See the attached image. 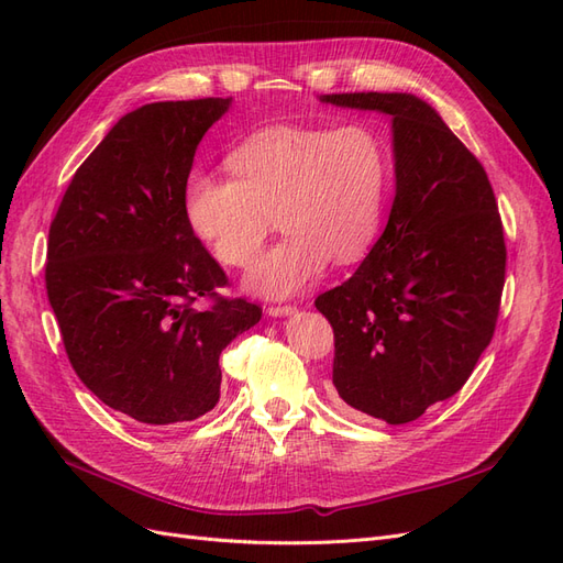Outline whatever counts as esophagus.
I'll use <instances>...</instances> for the list:
<instances>
[{"instance_id": "34e87169", "label": "esophagus", "mask_w": 563, "mask_h": 563, "mask_svg": "<svg viewBox=\"0 0 563 563\" xmlns=\"http://www.w3.org/2000/svg\"><path fill=\"white\" fill-rule=\"evenodd\" d=\"M294 312H296V305H269L267 308L269 317H288Z\"/></svg>"}]
</instances>
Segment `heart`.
<instances>
[{"mask_svg": "<svg viewBox=\"0 0 563 563\" xmlns=\"http://www.w3.org/2000/svg\"><path fill=\"white\" fill-rule=\"evenodd\" d=\"M230 176L195 172L185 185V216L220 263L249 267L269 232L284 240L263 255L249 286L291 296L331 258L362 261L380 230L389 155L366 124L275 126L251 135L228 157Z\"/></svg>", "mask_w": 563, "mask_h": 563, "instance_id": "b5f03b06", "label": "heart"}]
</instances>
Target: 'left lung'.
I'll return each instance as SVG.
<instances>
[{
	"label": "left lung",
	"mask_w": 563,
	"mask_h": 563,
	"mask_svg": "<svg viewBox=\"0 0 563 563\" xmlns=\"http://www.w3.org/2000/svg\"><path fill=\"white\" fill-rule=\"evenodd\" d=\"M391 117L397 195L354 275L317 296L333 327V385L350 413L420 418L467 383L505 286V234L482 162L411 93H329Z\"/></svg>",
	"instance_id": "1"
}]
</instances>
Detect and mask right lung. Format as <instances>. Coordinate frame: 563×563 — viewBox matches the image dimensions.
I'll use <instances>...</instances> for the list:
<instances>
[{
  "instance_id": "add662e5",
  "label": "right lung",
  "mask_w": 563,
  "mask_h": 563,
  "mask_svg": "<svg viewBox=\"0 0 563 563\" xmlns=\"http://www.w3.org/2000/svg\"><path fill=\"white\" fill-rule=\"evenodd\" d=\"M232 98L124 114L77 168L51 220L46 294L79 380L114 411L168 428L220 399V352L261 321L218 294L228 275L185 216L203 133ZM199 297L212 300L197 311Z\"/></svg>"
}]
</instances>
